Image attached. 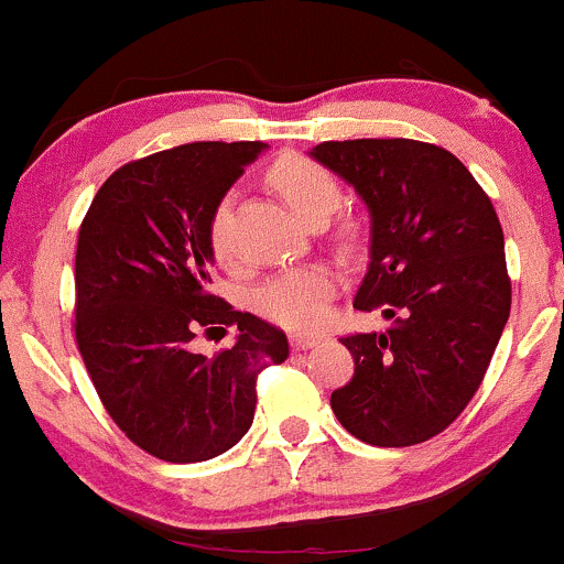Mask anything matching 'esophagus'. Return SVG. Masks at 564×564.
Segmentation results:
<instances>
[{
    "label": "esophagus",
    "mask_w": 564,
    "mask_h": 564,
    "mask_svg": "<svg viewBox=\"0 0 564 564\" xmlns=\"http://www.w3.org/2000/svg\"><path fill=\"white\" fill-rule=\"evenodd\" d=\"M289 344H292L294 351H303V349H314V346L318 344V338H314V335H292V338H289Z\"/></svg>",
    "instance_id": "1"
}]
</instances>
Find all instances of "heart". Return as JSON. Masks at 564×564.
<instances>
[{
  "label": "heart",
  "mask_w": 564,
  "mask_h": 564,
  "mask_svg": "<svg viewBox=\"0 0 564 564\" xmlns=\"http://www.w3.org/2000/svg\"><path fill=\"white\" fill-rule=\"evenodd\" d=\"M270 182L283 202L303 220L329 218L340 202L335 176L305 155H283L270 166ZM209 248L215 259H229V202H220L209 220ZM335 294V278L327 267H297L261 283L253 294V308L286 329H314L327 318Z\"/></svg>",
  "instance_id": "b5f03b06"
}]
</instances>
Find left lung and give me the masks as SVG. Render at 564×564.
Masks as SVG:
<instances>
[{"instance_id": "1", "label": "left lung", "mask_w": 564, "mask_h": 564, "mask_svg": "<svg viewBox=\"0 0 564 564\" xmlns=\"http://www.w3.org/2000/svg\"><path fill=\"white\" fill-rule=\"evenodd\" d=\"M311 158L366 202L371 264L355 308L392 318L388 333L340 338L355 377L329 406L368 445H420L464 412L508 324L502 226L469 169L436 144L324 141Z\"/></svg>"}]
</instances>
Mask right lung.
Here are the masks:
<instances>
[{"label": "right lung", "instance_id": "1", "mask_svg": "<svg viewBox=\"0 0 564 564\" xmlns=\"http://www.w3.org/2000/svg\"><path fill=\"white\" fill-rule=\"evenodd\" d=\"M261 141H196L117 169L76 248V344L106 412L141 451L196 464L235 447L256 412V377L289 357L283 329L209 292V220ZM238 324L215 358L198 332Z\"/></svg>", "mask_w": 564, "mask_h": 564}]
</instances>
